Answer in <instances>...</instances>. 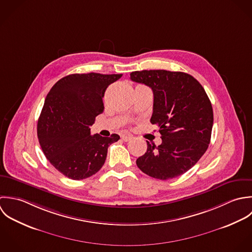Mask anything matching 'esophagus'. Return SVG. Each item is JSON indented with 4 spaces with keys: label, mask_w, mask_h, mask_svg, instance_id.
I'll return each mask as SVG.
<instances>
[{
    "label": "esophagus",
    "mask_w": 252,
    "mask_h": 252,
    "mask_svg": "<svg viewBox=\"0 0 252 252\" xmlns=\"http://www.w3.org/2000/svg\"><path fill=\"white\" fill-rule=\"evenodd\" d=\"M125 142H127V141H130L133 137L131 136V135H122V137H121Z\"/></svg>",
    "instance_id": "34e87169"
}]
</instances>
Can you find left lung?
Returning a JSON list of instances; mask_svg holds the SVG:
<instances>
[{
    "label": "left lung",
    "mask_w": 252,
    "mask_h": 252,
    "mask_svg": "<svg viewBox=\"0 0 252 252\" xmlns=\"http://www.w3.org/2000/svg\"><path fill=\"white\" fill-rule=\"evenodd\" d=\"M130 80L151 88V124L161 134L158 146L147 141V151L136 159L137 166L160 180L182 175L198 162L210 142L213 111L205 91L183 72L135 71Z\"/></svg>",
    "instance_id": "obj_1"
}]
</instances>
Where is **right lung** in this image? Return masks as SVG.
I'll use <instances>...</instances> for the list:
<instances>
[{
    "label": "right lung",
    "instance_id": "1",
    "mask_svg": "<svg viewBox=\"0 0 252 252\" xmlns=\"http://www.w3.org/2000/svg\"><path fill=\"white\" fill-rule=\"evenodd\" d=\"M123 74H72L60 79L48 94L37 133L41 148L63 175L82 180L103 166L108 147L118 134H91L90 126L104 110L102 98L109 85Z\"/></svg>",
    "mask_w": 252,
    "mask_h": 252
}]
</instances>
